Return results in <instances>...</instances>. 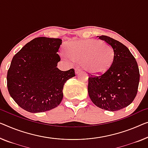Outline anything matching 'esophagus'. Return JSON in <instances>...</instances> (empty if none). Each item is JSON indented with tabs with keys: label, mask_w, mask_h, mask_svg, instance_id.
Masks as SVG:
<instances>
[{
	"label": "esophagus",
	"mask_w": 148,
	"mask_h": 148,
	"mask_svg": "<svg viewBox=\"0 0 148 148\" xmlns=\"http://www.w3.org/2000/svg\"><path fill=\"white\" fill-rule=\"evenodd\" d=\"M82 72L81 69H79V68H76V70H75V72H76V74H78Z\"/></svg>",
	"instance_id": "obj_1"
}]
</instances>
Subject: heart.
I'll use <instances>...</instances> for the list:
<instances>
[{"label": "heart", "mask_w": 148, "mask_h": 148, "mask_svg": "<svg viewBox=\"0 0 148 148\" xmlns=\"http://www.w3.org/2000/svg\"><path fill=\"white\" fill-rule=\"evenodd\" d=\"M68 58L81 62L90 74L101 75L108 70L114 59V52L108 44L95 40H80L68 42L65 47Z\"/></svg>", "instance_id": "obj_1"}]
</instances>
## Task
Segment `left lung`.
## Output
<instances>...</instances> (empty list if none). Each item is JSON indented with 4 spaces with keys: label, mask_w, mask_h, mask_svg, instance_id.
<instances>
[{
    "label": "left lung",
    "mask_w": 148,
    "mask_h": 148,
    "mask_svg": "<svg viewBox=\"0 0 148 148\" xmlns=\"http://www.w3.org/2000/svg\"><path fill=\"white\" fill-rule=\"evenodd\" d=\"M98 37L110 46L114 59L105 73L88 78V94L100 108L118 111L130 104L137 94L140 82L138 63L122 43L104 35Z\"/></svg>",
    "instance_id": "left-lung-1"
}]
</instances>
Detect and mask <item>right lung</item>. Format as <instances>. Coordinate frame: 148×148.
<instances>
[{
	"label": "right lung",
	"instance_id": "add662e5",
	"mask_svg": "<svg viewBox=\"0 0 148 148\" xmlns=\"http://www.w3.org/2000/svg\"><path fill=\"white\" fill-rule=\"evenodd\" d=\"M61 45L60 38L38 37L13 57L7 72L8 90L26 111L38 113L58 106L63 98L64 85L75 76L73 68L61 71L56 67Z\"/></svg>",
	"mask_w": 148,
	"mask_h": 148
}]
</instances>
